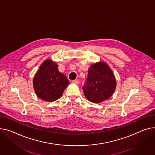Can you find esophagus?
Returning <instances> with one entry per match:
<instances>
[{
  "label": "esophagus",
  "mask_w": 155,
  "mask_h": 155,
  "mask_svg": "<svg viewBox=\"0 0 155 155\" xmlns=\"http://www.w3.org/2000/svg\"><path fill=\"white\" fill-rule=\"evenodd\" d=\"M72 83L74 84H79V80H73L71 81Z\"/></svg>",
  "instance_id": "esophagus-1"
}]
</instances>
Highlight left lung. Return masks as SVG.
I'll return each instance as SVG.
<instances>
[{
	"mask_svg": "<svg viewBox=\"0 0 155 155\" xmlns=\"http://www.w3.org/2000/svg\"><path fill=\"white\" fill-rule=\"evenodd\" d=\"M116 87L115 75L107 63L100 61L91 65L83 87L84 95L88 100L100 104L110 98Z\"/></svg>",
	"mask_w": 155,
	"mask_h": 155,
	"instance_id": "8db88e82",
	"label": "left lung"
}]
</instances>
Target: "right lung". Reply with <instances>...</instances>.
Wrapping results in <instances>:
<instances>
[{
  "instance_id": "1",
  "label": "right lung",
  "mask_w": 155,
  "mask_h": 155,
  "mask_svg": "<svg viewBox=\"0 0 155 155\" xmlns=\"http://www.w3.org/2000/svg\"><path fill=\"white\" fill-rule=\"evenodd\" d=\"M69 84L66 76L58 71L57 63L50 58L41 64L33 78L37 96L48 102L60 98Z\"/></svg>"
}]
</instances>
